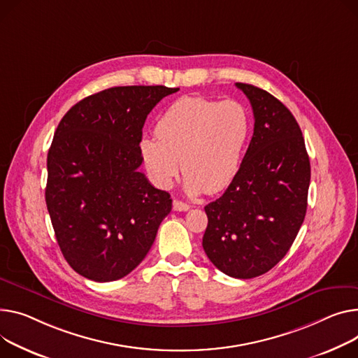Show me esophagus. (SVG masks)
Returning <instances> with one entry per match:
<instances>
[{
	"label": "esophagus",
	"instance_id": "1",
	"mask_svg": "<svg viewBox=\"0 0 358 358\" xmlns=\"http://www.w3.org/2000/svg\"><path fill=\"white\" fill-rule=\"evenodd\" d=\"M173 208H174L176 211H187V210H189V204H187V203H184V201H181V200H174Z\"/></svg>",
	"mask_w": 358,
	"mask_h": 358
}]
</instances>
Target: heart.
<instances>
[{
	"instance_id": "b5f03b06",
	"label": "heart",
	"mask_w": 358,
	"mask_h": 358,
	"mask_svg": "<svg viewBox=\"0 0 358 358\" xmlns=\"http://www.w3.org/2000/svg\"><path fill=\"white\" fill-rule=\"evenodd\" d=\"M252 119L237 101L182 96L164 110L155 136H142L139 152L152 182L170 188L180 162L189 194L222 192L241 170Z\"/></svg>"
}]
</instances>
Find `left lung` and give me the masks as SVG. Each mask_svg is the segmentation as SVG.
Returning a JSON list of instances; mask_svg holds the SVG:
<instances>
[{
    "mask_svg": "<svg viewBox=\"0 0 358 358\" xmlns=\"http://www.w3.org/2000/svg\"><path fill=\"white\" fill-rule=\"evenodd\" d=\"M250 101L255 128L241 170L204 210L203 249L223 273L250 279L271 271L303 223L311 165L291 110L264 89L236 83Z\"/></svg>",
    "mask_w": 358,
    "mask_h": 358,
    "instance_id": "1",
    "label": "left lung"
}]
</instances>
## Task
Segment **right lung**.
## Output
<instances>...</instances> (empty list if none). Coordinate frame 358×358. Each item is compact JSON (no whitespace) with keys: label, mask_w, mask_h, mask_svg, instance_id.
<instances>
[{"label":"right lung","mask_w":358,"mask_h":358,"mask_svg":"<svg viewBox=\"0 0 358 358\" xmlns=\"http://www.w3.org/2000/svg\"><path fill=\"white\" fill-rule=\"evenodd\" d=\"M166 86H117L82 99L60 121L47 155L45 204L60 250L79 275L112 282L150 252L170 194L138 169L145 119Z\"/></svg>","instance_id":"obj_1"}]
</instances>
